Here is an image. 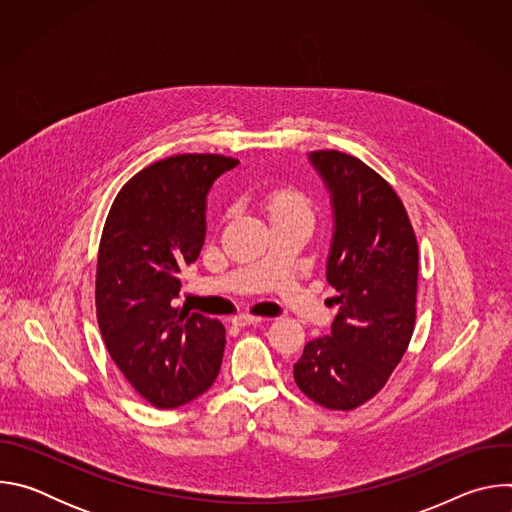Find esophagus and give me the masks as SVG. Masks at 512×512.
Here are the masks:
<instances>
[{
  "label": "esophagus",
  "instance_id": "obj_1",
  "mask_svg": "<svg viewBox=\"0 0 512 512\" xmlns=\"http://www.w3.org/2000/svg\"><path fill=\"white\" fill-rule=\"evenodd\" d=\"M265 318H261V316H251V314H239V316H235L233 318V324L235 326H257V324H261Z\"/></svg>",
  "mask_w": 512,
  "mask_h": 512
}]
</instances>
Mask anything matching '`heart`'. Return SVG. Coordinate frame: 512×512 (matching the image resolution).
<instances>
[{
  "instance_id": "obj_1",
  "label": "heart",
  "mask_w": 512,
  "mask_h": 512,
  "mask_svg": "<svg viewBox=\"0 0 512 512\" xmlns=\"http://www.w3.org/2000/svg\"><path fill=\"white\" fill-rule=\"evenodd\" d=\"M269 212L271 216L287 214V212H300L310 214L308 198L296 188H279L269 196Z\"/></svg>"
}]
</instances>
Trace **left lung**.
Segmentation results:
<instances>
[{"instance_id":"1","label":"left lung","mask_w":512,"mask_h":512,"mask_svg":"<svg viewBox=\"0 0 512 512\" xmlns=\"http://www.w3.org/2000/svg\"><path fill=\"white\" fill-rule=\"evenodd\" d=\"M310 162L334 210L326 279L338 314L294 364L302 393L326 409L373 399L401 362L415 328L417 239L395 190L354 156L320 150Z\"/></svg>"}]
</instances>
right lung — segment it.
<instances>
[{
	"label": "right lung",
	"mask_w": 512,
	"mask_h": 512,
	"mask_svg": "<svg viewBox=\"0 0 512 512\" xmlns=\"http://www.w3.org/2000/svg\"><path fill=\"white\" fill-rule=\"evenodd\" d=\"M237 164L218 154L154 162L119 190L105 221L95 283L99 328L123 377L158 409L196 399L221 371L225 326L172 300L180 271L204 245L206 194Z\"/></svg>",
	"instance_id": "1"
}]
</instances>
